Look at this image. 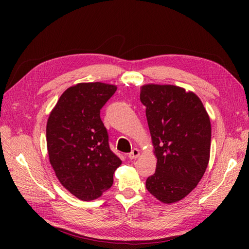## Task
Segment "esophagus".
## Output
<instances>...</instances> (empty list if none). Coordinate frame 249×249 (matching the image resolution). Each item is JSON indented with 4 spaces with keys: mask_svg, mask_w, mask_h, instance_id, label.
<instances>
[{
    "mask_svg": "<svg viewBox=\"0 0 249 249\" xmlns=\"http://www.w3.org/2000/svg\"><path fill=\"white\" fill-rule=\"evenodd\" d=\"M139 155H140V151L138 149H133L128 154V157L130 160H136L137 157H139Z\"/></svg>",
    "mask_w": 249,
    "mask_h": 249,
    "instance_id": "obj_1",
    "label": "esophagus"
}]
</instances>
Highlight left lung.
Instances as JSON below:
<instances>
[{"instance_id": "obj_1", "label": "left lung", "mask_w": 249, "mask_h": 249, "mask_svg": "<svg viewBox=\"0 0 249 249\" xmlns=\"http://www.w3.org/2000/svg\"><path fill=\"white\" fill-rule=\"evenodd\" d=\"M156 171L145 187L163 203L182 200L197 186L208 167L211 122L203 104L193 92L176 86L141 87Z\"/></svg>"}]
</instances>
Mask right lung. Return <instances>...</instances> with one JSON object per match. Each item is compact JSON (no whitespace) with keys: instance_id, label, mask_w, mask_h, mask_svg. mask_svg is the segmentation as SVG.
<instances>
[{"instance_id":"obj_1","label":"right lung","mask_w":249,"mask_h":249,"mask_svg":"<svg viewBox=\"0 0 249 249\" xmlns=\"http://www.w3.org/2000/svg\"><path fill=\"white\" fill-rule=\"evenodd\" d=\"M116 87L78 83L61 95L47 122L49 160L60 183L78 199H97L113 184L122 160L110 150L100 109Z\"/></svg>"}]
</instances>
